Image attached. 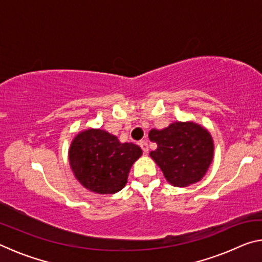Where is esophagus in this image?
Segmentation results:
<instances>
[{"label":"esophagus","mask_w":262,"mask_h":262,"mask_svg":"<svg viewBox=\"0 0 262 262\" xmlns=\"http://www.w3.org/2000/svg\"><path fill=\"white\" fill-rule=\"evenodd\" d=\"M140 147H141V149L143 150V152L144 154H148V151H149V147H148V142L147 141H141L140 142Z\"/></svg>","instance_id":"1"}]
</instances>
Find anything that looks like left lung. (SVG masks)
<instances>
[{
  "instance_id": "1",
  "label": "left lung",
  "mask_w": 262,
  "mask_h": 262,
  "mask_svg": "<svg viewBox=\"0 0 262 262\" xmlns=\"http://www.w3.org/2000/svg\"><path fill=\"white\" fill-rule=\"evenodd\" d=\"M149 139L157 144L150 152L164 177L176 187L200 181L214 157V142L205 127L192 121L173 122L162 130L151 129Z\"/></svg>"
}]
</instances>
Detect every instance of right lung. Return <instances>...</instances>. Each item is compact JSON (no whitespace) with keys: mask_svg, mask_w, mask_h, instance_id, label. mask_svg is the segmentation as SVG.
I'll use <instances>...</instances> for the list:
<instances>
[{"mask_svg":"<svg viewBox=\"0 0 262 262\" xmlns=\"http://www.w3.org/2000/svg\"><path fill=\"white\" fill-rule=\"evenodd\" d=\"M141 155L139 145L121 143L108 132L89 128L74 137L69 163L74 176L86 189L114 194L125 187L130 167Z\"/></svg>","mask_w":262,"mask_h":262,"instance_id":"obj_1","label":"right lung"}]
</instances>
